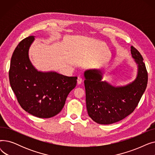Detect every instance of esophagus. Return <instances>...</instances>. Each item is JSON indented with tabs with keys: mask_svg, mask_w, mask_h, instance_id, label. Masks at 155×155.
<instances>
[{
	"mask_svg": "<svg viewBox=\"0 0 155 155\" xmlns=\"http://www.w3.org/2000/svg\"><path fill=\"white\" fill-rule=\"evenodd\" d=\"M82 81H83V80H82V78H81V77H78V79H77V84L79 85V84H80L82 82Z\"/></svg>",
	"mask_w": 155,
	"mask_h": 155,
	"instance_id": "obj_1",
	"label": "esophagus"
}]
</instances>
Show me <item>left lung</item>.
Instances as JSON below:
<instances>
[{
  "instance_id": "1",
  "label": "left lung",
  "mask_w": 155,
  "mask_h": 155,
  "mask_svg": "<svg viewBox=\"0 0 155 155\" xmlns=\"http://www.w3.org/2000/svg\"><path fill=\"white\" fill-rule=\"evenodd\" d=\"M132 57L137 66L136 79L124 86L115 87L102 81L101 70L84 72L86 106L90 117L100 124H110L124 119L134 110L148 84V72L143 58L131 46Z\"/></svg>"
}]
</instances>
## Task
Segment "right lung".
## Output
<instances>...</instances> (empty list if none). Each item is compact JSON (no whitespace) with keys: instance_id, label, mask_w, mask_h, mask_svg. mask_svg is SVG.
I'll use <instances>...</instances> for the list:
<instances>
[{"instance_id":"right-lung-1","label":"right lung","mask_w":155,"mask_h":155,"mask_svg":"<svg viewBox=\"0 0 155 155\" xmlns=\"http://www.w3.org/2000/svg\"><path fill=\"white\" fill-rule=\"evenodd\" d=\"M34 40L35 36H29L15 48L9 72L10 84L24 110L39 118H50L62 110L68 95L76 87L77 77L38 71L29 58Z\"/></svg>"}]
</instances>
